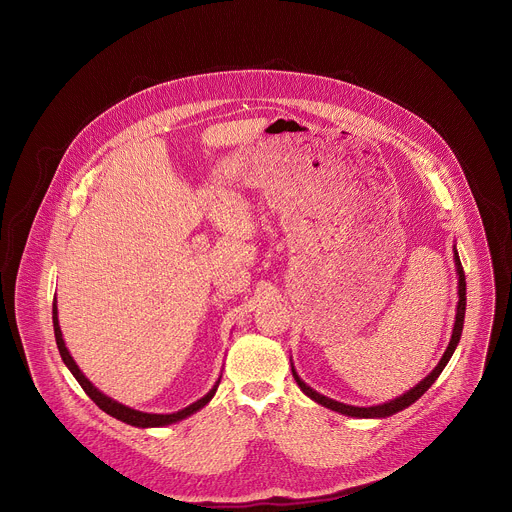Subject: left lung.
I'll use <instances>...</instances> for the list:
<instances>
[{"label": "left lung", "instance_id": "1", "mask_svg": "<svg viewBox=\"0 0 512 512\" xmlns=\"http://www.w3.org/2000/svg\"><path fill=\"white\" fill-rule=\"evenodd\" d=\"M454 261H456V271H458V296H460V300H458V308H456V322H454V330H452V340H450V344H448V348H446L442 360L437 362V367H435L423 381H419L413 389H409V391L403 393L401 397H397V399H393V401H387V403H383V405L354 407V405H346V403H340V401H334V399H328V397L316 393L312 387H308V385L298 377V373H296V369H294V364H291V373H294V379H296L298 387H300L310 399H314L316 403H320V405H324V407H328V409H332V411H338V413H342V415H350V417H371V419H373V417H389V415H393V413H397V411H403L405 407L413 405V403L437 381V377L442 375V371L446 369V364H448V360L452 358V354H454V350H456V346H458V342H460V336H462L464 314H466V275H464V269H462V263H460V255H458L456 247H454Z\"/></svg>", "mask_w": 512, "mask_h": 512}]
</instances>
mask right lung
Masks as SVG:
<instances>
[{
    "label": "right lung",
    "mask_w": 512,
    "mask_h": 512,
    "mask_svg": "<svg viewBox=\"0 0 512 512\" xmlns=\"http://www.w3.org/2000/svg\"><path fill=\"white\" fill-rule=\"evenodd\" d=\"M52 324H54V336H56L58 352H60L64 364L68 367V371H70L72 375H75V379L79 381V385H81V387L85 389V393L97 403L99 409H103L105 413H109L111 417H115V419H119V421H123V423H129V425H135V427H164V425L176 423V421H180V419H186L188 415H192V413H196L198 409H202V407L214 397L216 387H218V383H221V379H218L216 385H214L202 399H198L196 403H192V405H188V407H184V409H180V411H176V413H166V415H164V413H143V411L125 407V405L113 401L111 397L103 395V393L81 373V369L77 367V362L72 360V356H70V352H68L64 340H62L60 326H58V308H56V302L52 304Z\"/></svg>",
    "instance_id": "add662e5"
}]
</instances>
